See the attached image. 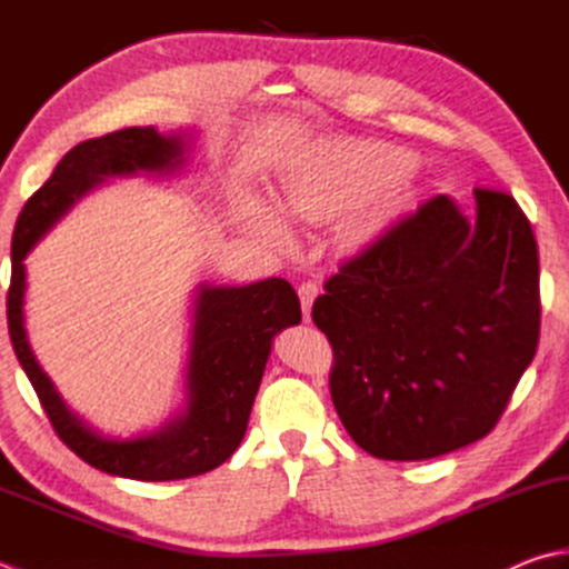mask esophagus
<instances>
[{
    "instance_id": "1",
    "label": "esophagus",
    "mask_w": 569,
    "mask_h": 569,
    "mask_svg": "<svg viewBox=\"0 0 569 569\" xmlns=\"http://www.w3.org/2000/svg\"><path fill=\"white\" fill-rule=\"evenodd\" d=\"M299 302H302V315H305V321H309V315H312V302L315 297L319 295V284L317 282H302L299 284Z\"/></svg>"
}]
</instances>
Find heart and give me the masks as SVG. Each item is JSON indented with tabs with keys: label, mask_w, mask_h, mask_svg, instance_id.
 <instances>
[{
	"label": "heart",
	"mask_w": 569,
	"mask_h": 569,
	"mask_svg": "<svg viewBox=\"0 0 569 569\" xmlns=\"http://www.w3.org/2000/svg\"><path fill=\"white\" fill-rule=\"evenodd\" d=\"M416 158L403 148L341 143L287 186L282 208L299 222H329L369 202L411 173Z\"/></svg>",
	"instance_id": "1"
}]
</instances>
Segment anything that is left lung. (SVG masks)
Returning <instances> with one entry per match:
<instances>
[{
  "mask_svg": "<svg viewBox=\"0 0 569 569\" xmlns=\"http://www.w3.org/2000/svg\"><path fill=\"white\" fill-rule=\"evenodd\" d=\"M476 216L421 202L339 267L312 307L335 349L329 391L359 448L426 460L488 436L540 339L530 220L476 188Z\"/></svg>",
  "mask_w": 569,
  "mask_h": 569,
  "instance_id": "left-lung-1",
  "label": "left lung"
}]
</instances>
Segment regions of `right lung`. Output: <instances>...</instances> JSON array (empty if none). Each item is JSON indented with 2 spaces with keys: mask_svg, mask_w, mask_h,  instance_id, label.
<instances>
[{
  "mask_svg": "<svg viewBox=\"0 0 569 569\" xmlns=\"http://www.w3.org/2000/svg\"><path fill=\"white\" fill-rule=\"evenodd\" d=\"M186 160L180 133L160 136L153 126L123 128L73 146L57 170L27 200L12 240V284L7 295L9 337L53 431L86 463L103 473L133 480H180L224 463L248 431L264 363L277 331L302 321L297 292L287 280L244 287L200 284L192 312L186 371L188 403L156 433L106 438L73 413L57 386L39 367L24 329V289L29 250L67 216L73 202L113 176L176 173Z\"/></svg>",
  "mask_w": 569,
  "mask_h": 569,
  "instance_id": "1",
  "label": "right lung"
}]
</instances>
